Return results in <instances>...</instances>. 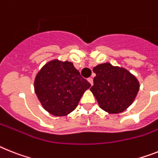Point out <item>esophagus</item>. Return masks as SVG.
I'll return each instance as SVG.
<instances>
[{"label":"esophagus","mask_w":158,"mask_h":158,"mask_svg":"<svg viewBox=\"0 0 158 158\" xmlns=\"http://www.w3.org/2000/svg\"><path fill=\"white\" fill-rule=\"evenodd\" d=\"M87 80H88V82L91 83V85H93V79H92V78H88Z\"/></svg>","instance_id":"esophagus-1"}]
</instances>
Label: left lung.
Returning a JSON list of instances; mask_svg holds the SVG:
<instances>
[{"instance_id":"obj_1","label":"left lung","mask_w":158,"mask_h":158,"mask_svg":"<svg viewBox=\"0 0 158 158\" xmlns=\"http://www.w3.org/2000/svg\"><path fill=\"white\" fill-rule=\"evenodd\" d=\"M93 71L96 76L90 90L101 109L110 114H117L133 103L140 83L132 73L108 63L97 65Z\"/></svg>"}]
</instances>
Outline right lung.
I'll use <instances>...</instances> for the list:
<instances>
[{"instance_id": "add662e5", "label": "right lung", "mask_w": 158, "mask_h": 158, "mask_svg": "<svg viewBox=\"0 0 158 158\" xmlns=\"http://www.w3.org/2000/svg\"><path fill=\"white\" fill-rule=\"evenodd\" d=\"M91 84L72 63L54 59L43 66L34 79V91L43 108L55 116H64L76 108Z\"/></svg>"}]
</instances>
